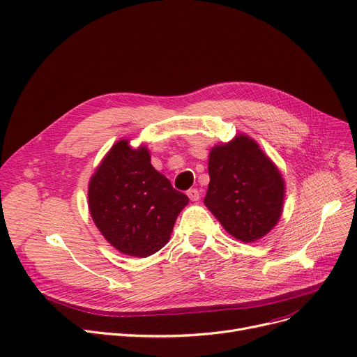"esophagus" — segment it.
I'll use <instances>...</instances> for the list:
<instances>
[{
	"label": "esophagus",
	"mask_w": 357,
	"mask_h": 357,
	"mask_svg": "<svg viewBox=\"0 0 357 357\" xmlns=\"http://www.w3.org/2000/svg\"><path fill=\"white\" fill-rule=\"evenodd\" d=\"M187 196L190 197V200H192V202H197V200L200 199V193H199L197 188H190V190L187 192Z\"/></svg>",
	"instance_id": "obj_1"
}]
</instances>
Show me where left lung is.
<instances>
[{"instance_id":"1","label":"left lung","mask_w":357,"mask_h":357,"mask_svg":"<svg viewBox=\"0 0 357 357\" xmlns=\"http://www.w3.org/2000/svg\"><path fill=\"white\" fill-rule=\"evenodd\" d=\"M204 204L229 235L255 242L274 227L282 213L284 178L259 145L245 134L220 144L208 154Z\"/></svg>"}]
</instances>
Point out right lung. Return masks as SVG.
<instances>
[{
  "label": "right lung",
  "instance_id": "right-lung-1",
  "mask_svg": "<svg viewBox=\"0 0 357 357\" xmlns=\"http://www.w3.org/2000/svg\"><path fill=\"white\" fill-rule=\"evenodd\" d=\"M118 141L89 181V212L103 235L121 254L150 257L169 242L188 197L158 173L145 145L131 149Z\"/></svg>",
  "mask_w": 357,
  "mask_h": 357
}]
</instances>
